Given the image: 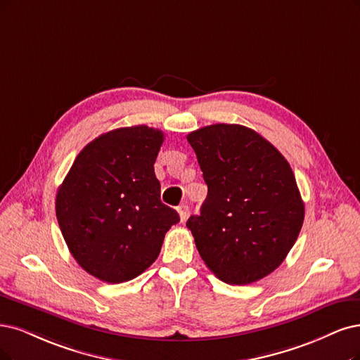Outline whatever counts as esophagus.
I'll return each instance as SVG.
<instances>
[{"label": "esophagus", "instance_id": "esophagus-1", "mask_svg": "<svg viewBox=\"0 0 360 360\" xmlns=\"http://www.w3.org/2000/svg\"><path fill=\"white\" fill-rule=\"evenodd\" d=\"M178 214L181 218V222H185L188 218V206L187 205H181L178 206Z\"/></svg>", "mask_w": 360, "mask_h": 360}]
</instances>
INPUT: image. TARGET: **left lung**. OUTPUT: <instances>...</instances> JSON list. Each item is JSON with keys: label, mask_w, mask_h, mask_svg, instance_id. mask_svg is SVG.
I'll return each mask as SVG.
<instances>
[{"label": "left lung", "mask_w": 360, "mask_h": 360, "mask_svg": "<svg viewBox=\"0 0 360 360\" xmlns=\"http://www.w3.org/2000/svg\"><path fill=\"white\" fill-rule=\"evenodd\" d=\"M207 184L187 221L198 254L222 282L249 285L273 273L297 242L304 202L286 158L259 133L212 124L187 136Z\"/></svg>", "instance_id": "1"}]
</instances>
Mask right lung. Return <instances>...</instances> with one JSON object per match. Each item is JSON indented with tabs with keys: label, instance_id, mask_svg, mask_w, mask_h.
<instances>
[{
	"label": "right lung",
	"instance_id": "add662e5",
	"mask_svg": "<svg viewBox=\"0 0 360 360\" xmlns=\"http://www.w3.org/2000/svg\"><path fill=\"white\" fill-rule=\"evenodd\" d=\"M162 130L106 131L75 158L56 194V218L68 249L93 277L123 283L157 259L179 215L160 200L154 163Z\"/></svg>",
	"mask_w": 360,
	"mask_h": 360
}]
</instances>
